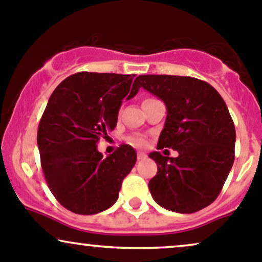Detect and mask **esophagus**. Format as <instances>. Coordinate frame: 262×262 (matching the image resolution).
<instances>
[{"mask_svg":"<svg viewBox=\"0 0 262 262\" xmlns=\"http://www.w3.org/2000/svg\"><path fill=\"white\" fill-rule=\"evenodd\" d=\"M137 158H138V160H143V159H145V158H146V154L142 153V151H138Z\"/></svg>","mask_w":262,"mask_h":262,"instance_id":"obj_1","label":"esophagus"}]
</instances>
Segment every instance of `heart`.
<instances>
[{
  "mask_svg": "<svg viewBox=\"0 0 262 262\" xmlns=\"http://www.w3.org/2000/svg\"><path fill=\"white\" fill-rule=\"evenodd\" d=\"M129 143L134 146H144L146 144V139L143 136H133L129 138Z\"/></svg>",
  "mask_w": 262,
  "mask_h": 262,
  "instance_id": "1",
  "label": "heart"
}]
</instances>
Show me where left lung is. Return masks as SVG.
I'll return each mask as SVG.
<instances>
[{
    "label": "left lung",
    "instance_id": "left-lung-1",
    "mask_svg": "<svg viewBox=\"0 0 262 262\" xmlns=\"http://www.w3.org/2000/svg\"><path fill=\"white\" fill-rule=\"evenodd\" d=\"M165 103L166 119L158 149L179 155L149 154L158 165L149 182L153 199L170 211L191 214L219 196L235 159V126L225 102L209 83L192 77L146 74L134 80Z\"/></svg>",
    "mask_w": 262,
    "mask_h": 262
}]
</instances>
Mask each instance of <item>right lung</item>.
<instances>
[{"label":"right lung","instance_id":"add662e5","mask_svg":"<svg viewBox=\"0 0 262 262\" xmlns=\"http://www.w3.org/2000/svg\"><path fill=\"white\" fill-rule=\"evenodd\" d=\"M134 74L79 72L50 97L37 132L41 165L48 188L72 212L93 215L118 199L123 179L137 162L130 145L103 158L97 149L117 125L122 100L133 98Z\"/></svg>","mask_w":262,"mask_h":262}]
</instances>
